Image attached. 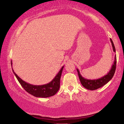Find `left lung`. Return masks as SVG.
<instances>
[{
  "label": "left lung",
  "instance_id": "left-lung-1",
  "mask_svg": "<svg viewBox=\"0 0 124 124\" xmlns=\"http://www.w3.org/2000/svg\"><path fill=\"white\" fill-rule=\"evenodd\" d=\"M110 41L111 42L113 50V52H116V50H115V47L114 44L113 43L112 40L110 39ZM116 56H115V60L113 62V63L112 65L111 68L109 71V72L107 73V74L106 75L103 76L102 77L98 79H89L85 78L83 77L81 74H80L79 70L77 69L78 74V77L80 80V82L82 84V85L84 86L85 88L87 89V90H95L99 88L102 87L105 85L106 84L109 82L111 79L112 78L114 75L115 70H116Z\"/></svg>",
  "mask_w": 124,
  "mask_h": 124
}]
</instances>
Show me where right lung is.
Here are the masks:
<instances>
[{
  "instance_id": "right-lung-1",
  "label": "right lung",
  "mask_w": 124,
  "mask_h": 124,
  "mask_svg": "<svg viewBox=\"0 0 124 124\" xmlns=\"http://www.w3.org/2000/svg\"><path fill=\"white\" fill-rule=\"evenodd\" d=\"M11 65L12 68V62L11 61ZM64 66H62L60 71L54 78V79L48 84L42 85H34L23 81L21 78L17 75L14 70L12 71L16 76L18 82L23 89L28 93L37 98H48L56 94L60 88V81L62 69Z\"/></svg>"
}]
</instances>
